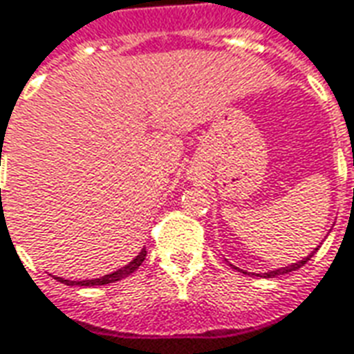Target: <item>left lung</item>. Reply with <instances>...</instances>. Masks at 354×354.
<instances>
[{
  "mask_svg": "<svg viewBox=\"0 0 354 354\" xmlns=\"http://www.w3.org/2000/svg\"><path fill=\"white\" fill-rule=\"evenodd\" d=\"M353 194H354V192H353ZM318 248H320V245H318ZM318 248H315V252H317ZM315 252H313V253H315ZM313 253H310V255H307V257H305V259H301V261L292 263V265H288V267H282V269H277V270H269V272H263L261 277L263 278H277V277H282V274H288V272H292V270H297L299 267H303L305 263L309 261L310 257H313ZM257 277H259V274H257Z\"/></svg>",
  "mask_w": 354,
  "mask_h": 354,
  "instance_id": "1",
  "label": "left lung"
}]
</instances>
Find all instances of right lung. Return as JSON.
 Wrapping results in <instances>:
<instances>
[{"label":"right lung","instance_id":"add662e5","mask_svg":"<svg viewBox=\"0 0 354 354\" xmlns=\"http://www.w3.org/2000/svg\"><path fill=\"white\" fill-rule=\"evenodd\" d=\"M145 257H147V250L142 248L141 253L133 259L131 263H127L125 267H122V269L114 270V272H110V274H104V277L101 278H95V280H64V278H59L57 277V280L59 282H62V284L66 286H104V284H112V282H118V280H122V278L129 277L131 272H135V270L141 267V263L145 261Z\"/></svg>","mask_w":354,"mask_h":354}]
</instances>
